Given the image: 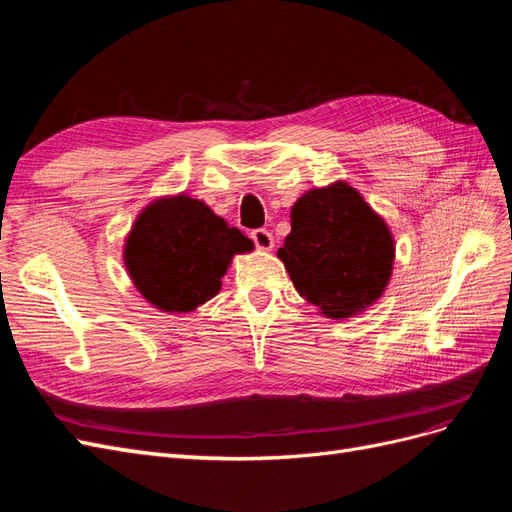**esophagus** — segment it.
<instances>
[{"mask_svg": "<svg viewBox=\"0 0 512 512\" xmlns=\"http://www.w3.org/2000/svg\"><path fill=\"white\" fill-rule=\"evenodd\" d=\"M252 241L256 243L258 250H262V252H271L273 250V235H271L269 230H265V228L252 230Z\"/></svg>", "mask_w": 512, "mask_h": 512, "instance_id": "obj_1", "label": "esophagus"}]
</instances>
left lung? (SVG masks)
Returning a JSON list of instances; mask_svg holds the SVG:
<instances>
[{
  "label": "left lung",
  "mask_w": 512,
  "mask_h": 512,
  "mask_svg": "<svg viewBox=\"0 0 512 512\" xmlns=\"http://www.w3.org/2000/svg\"><path fill=\"white\" fill-rule=\"evenodd\" d=\"M290 235L277 258L318 314L344 320L374 305L391 280L389 226L346 181L305 192L290 211Z\"/></svg>",
  "instance_id": "1"
}]
</instances>
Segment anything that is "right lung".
<instances>
[{
    "mask_svg": "<svg viewBox=\"0 0 512 512\" xmlns=\"http://www.w3.org/2000/svg\"><path fill=\"white\" fill-rule=\"evenodd\" d=\"M254 243L203 200L160 196L138 213L123 245L132 284L162 312L188 314L222 288L235 254Z\"/></svg>",
    "mask_w": 512,
    "mask_h": 512,
    "instance_id": "obj_1",
    "label": "right lung"
}]
</instances>
